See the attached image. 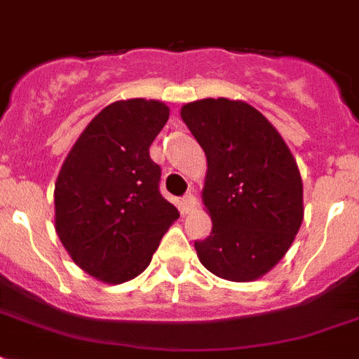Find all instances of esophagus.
<instances>
[{
    "label": "esophagus",
    "mask_w": 359,
    "mask_h": 359,
    "mask_svg": "<svg viewBox=\"0 0 359 359\" xmlns=\"http://www.w3.org/2000/svg\"><path fill=\"white\" fill-rule=\"evenodd\" d=\"M197 205V199L194 194H186L184 197H182V201H180V212L182 214H190L194 208H196Z\"/></svg>",
    "instance_id": "1"
}]
</instances>
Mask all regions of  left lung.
Segmentation results:
<instances>
[{"instance_id":"left-lung-1","label":"left lung","mask_w":359,"mask_h":359,"mask_svg":"<svg viewBox=\"0 0 359 359\" xmlns=\"http://www.w3.org/2000/svg\"><path fill=\"white\" fill-rule=\"evenodd\" d=\"M180 117L207 156L203 203L212 231L196 251L208 272L255 281L289 251L304 219L292 152L264 115L242 100L203 98Z\"/></svg>"}]
</instances>
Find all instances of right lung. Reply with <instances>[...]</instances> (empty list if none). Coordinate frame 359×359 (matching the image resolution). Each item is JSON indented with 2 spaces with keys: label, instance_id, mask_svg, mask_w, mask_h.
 Here are the masks:
<instances>
[{
  "label": "right lung",
  "instance_id": "add662e5",
  "mask_svg": "<svg viewBox=\"0 0 359 359\" xmlns=\"http://www.w3.org/2000/svg\"><path fill=\"white\" fill-rule=\"evenodd\" d=\"M169 119L160 100L109 104L87 124L55 180V231L70 259L98 281L137 278L179 210L158 190L149 147Z\"/></svg>",
  "mask_w": 359,
  "mask_h": 359
}]
</instances>
